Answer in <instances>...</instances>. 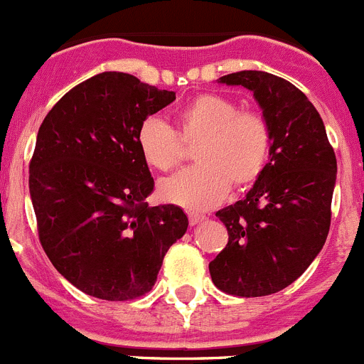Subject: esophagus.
I'll list each match as a JSON object with an SVG mask.
<instances>
[{
    "label": "esophagus",
    "mask_w": 364,
    "mask_h": 364,
    "mask_svg": "<svg viewBox=\"0 0 364 364\" xmlns=\"http://www.w3.org/2000/svg\"><path fill=\"white\" fill-rule=\"evenodd\" d=\"M206 217L205 215H201V213H188V220H190V224H192V226H196V224H199V223H203V220H205Z\"/></svg>",
    "instance_id": "1"
}]
</instances>
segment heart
Here are the masks:
<instances>
[{
    "label": "heart",
    "mask_w": 364,
    "mask_h": 364,
    "mask_svg": "<svg viewBox=\"0 0 364 364\" xmlns=\"http://www.w3.org/2000/svg\"><path fill=\"white\" fill-rule=\"evenodd\" d=\"M198 144V166L159 185L163 201L188 210H208L223 201L232 185L246 190L266 172L273 151V129L260 111L240 109L224 95L203 93L176 111V129L158 117L136 131L145 165L171 172L185 158V145Z\"/></svg>",
    "instance_id": "1"
}]
</instances>
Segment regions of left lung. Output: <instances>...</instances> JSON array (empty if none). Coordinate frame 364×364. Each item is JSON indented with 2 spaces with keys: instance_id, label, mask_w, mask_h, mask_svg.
Here are the masks:
<instances>
[{
  "instance_id": "left-lung-1",
  "label": "left lung",
  "mask_w": 364,
  "mask_h": 364,
  "mask_svg": "<svg viewBox=\"0 0 364 364\" xmlns=\"http://www.w3.org/2000/svg\"><path fill=\"white\" fill-rule=\"evenodd\" d=\"M219 82L253 91L273 129V151L246 198L215 213L228 244L210 262V277L223 293L267 296L293 284L323 247L338 163L320 113L289 80L250 70Z\"/></svg>"
}]
</instances>
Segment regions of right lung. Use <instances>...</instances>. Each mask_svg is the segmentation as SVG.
I'll return each instance as SVG.
<instances>
[{"instance_id":"add662e5","label":"right lung","mask_w":364,"mask_h":364,"mask_svg":"<svg viewBox=\"0 0 364 364\" xmlns=\"http://www.w3.org/2000/svg\"><path fill=\"white\" fill-rule=\"evenodd\" d=\"M174 100V91L104 71L68 91L41 124L28 178L39 242L90 296L147 294L188 228L179 206H149L154 179L136 147L141 122Z\"/></svg>"}]
</instances>
